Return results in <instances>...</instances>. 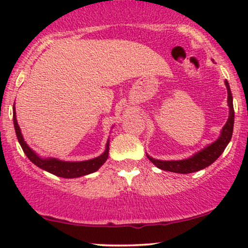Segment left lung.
<instances>
[{"label": "left lung", "mask_w": 248, "mask_h": 248, "mask_svg": "<svg viewBox=\"0 0 248 248\" xmlns=\"http://www.w3.org/2000/svg\"><path fill=\"white\" fill-rule=\"evenodd\" d=\"M225 84L227 87V93H228V106H229V117L225 126L222 127L220 137L217 139V141L213 143L209 144L208 147L202 149L201 151L196 152L193 155L191 158L184 159V160H172V161H165V160H158L150 157L147 155L152 164H155L159 169L167 171L177 172V174H189V172H195L201 170L208 167L211 164H213L217 159H218L227 145H228L229 141L232 140V130H233V120H235V111H233V105H232V94L230 91V87L228 81L225 80Z\"/></svg>", "instance_id": "8db88e82"}]
</instances>
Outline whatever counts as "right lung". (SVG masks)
I'll list each match as a JSON object with an SVG mask.
<instances>
[{
	"label": "right lung",
	"instance_id": "1",
	"mask_svg": "<svg viewBox=\"0 0 248 248\" xmlns=\"http://www.w3.org/2000/svg\"><path fill=\"white\" fill-rule=\"evenodd\" d=\"M13 124H15V130L16 138L20 145H21L23 152H25L27 157L32 164H35L37 167L44 169V170L50 172V174L59 176V177L63 178H77L80 176H84L91 172L97 171L101 166L105 164V161L108 158V152H109V140L107 141L106 149L103 155L99 157L90 159V160L86 161H62L55 158H40L32 149L29 148V145L26 143L23 140V137L20 131V127L16 122V108L13 106Z\"/></svg>",
	"mask_w": 248,
	"mask_h": 248
}]
</instances>
